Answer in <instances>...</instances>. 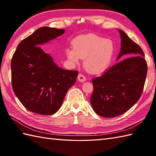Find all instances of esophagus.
Masks as SVG:
<instances>
[{
	"mask_svg": "<svg viewBox=\"0 0 156 156\" xmlns=\"http://www.w3.org/2000/svg\"><path fill=\"white\" fill-rule=\"evenodd\" d=\"M78 81H80L81 82H83L84 81H86V80H87V78H86L85 76L82 74H79L78 76Z\"/></svg>",
	"mask_w": 156,
	"mask_h": 156,
	"instance_id": "34e87169",
	"label": "esophagus"
}]
</instances>
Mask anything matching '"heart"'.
Returning a JSON list of instances; mask_svg holds the SVG:
<instances>
[{
	"label": "heart",
	"mask_w": 156,
	"mask_h": 156,
	"mask_svg": "<svg viewBox=\"0 0 156 156\" xmlns=\"http://www.w3.org/2000/svg\"><path fill=\"white\" fill-rule=\"evenodd\" d=\"M73 48H67L65 53L72 63L84 59V67L91 74H100L111 65L115 54L113 43L95 34L79 35L72 41Z\"/></svg>",
	"instance_id": "1"
}]
</instances>
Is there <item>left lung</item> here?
<instances>
[{
  "instance_id": "1",
  "label": "left lung",
  "mask_w": 156,
  "mask_h": 156,
  "mask_svg": "<svg viewBox=\"0 0 156 156\" xmlns=\"http://www.w3.org/2000/svg\"><path fill=\"white\" fill-rule=\"evenodd\" d=\"M121 37L119 59L123 55L131 56L92 80V108L104 117H115L125 113L141 97L146 79L147 66L142 49L119 29Z\"/></svg>"
}]
</instances>
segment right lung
Instances as JSON below:
<instances>
[{"mask_svg": "<svg viewBox=\"0 0 156 156\" xmlns=\"http://www.w3.org/2000/svg\"><path fill=\"white\" fill-rule=\"evenodd\" d=\"M64 29H37L19 43L11 63L12 90L22 105L35 113L51 115L61 107L77 70H66L39 47L62 35Z\"/></svg>", "mask_w": 156, "mask_h": 156, "instance_id": "1", "label": "right lung"}]
</instances>
